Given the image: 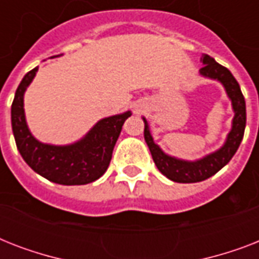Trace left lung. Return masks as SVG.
Listing matches in <instances>:
<instances>
[{
	"label": "left lung",
	"mask_w": 259,
	"mask_h": 259,
	"mask_svg": "<svg viewBox=\"0 0 259 259\" xmlns=\"http://www.w3.org/2000/svg\"><path fill=\"white\" fill-rule=\"evenodd\" d=\"M200 62L203 67L199 70V74L203 78L221 83L225 89L226 95L231 101V107L234 111L231 129H230L223 145L219 149L205 154L203 157L196 158L193 161L170 156V154L165 153L160 148V145L154 142L152 132H150L149 122L145 117H142L144 123H145L144 137H145L146 145L152 153L154 164L164 176L168 177L169 180L176 181V183H197V181H203L213 176L233 158L234 154L237 153L243 134H245L246 103L237 79L234 78L233 74L226 67L221 66L219 63L215 62V59L208 55H203L200 58Z\"/></svg>",
	"instance_id": "1"
}]
</instances>
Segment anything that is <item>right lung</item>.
<instances>
[{"label": "right lung", "instance_id": "add662e5", "mask_svg": "<svg viewBox=\"0 0 259 259\" xmlns=\"http://www.w3.org/2000/svg\"><path fill=\"white\" fill-rule=\"evenodd\" d=\"M37 70L36 67L22 78L10 111L12 130L21 157L34 172L56 184L83 185L98 180L109 168L115 142L132 111L102 118L80 140L67 145L38 141L30 133L24 110V95Z\"/></svg>", "mask_w": 259, "mask_h": 259}]
</instances>
